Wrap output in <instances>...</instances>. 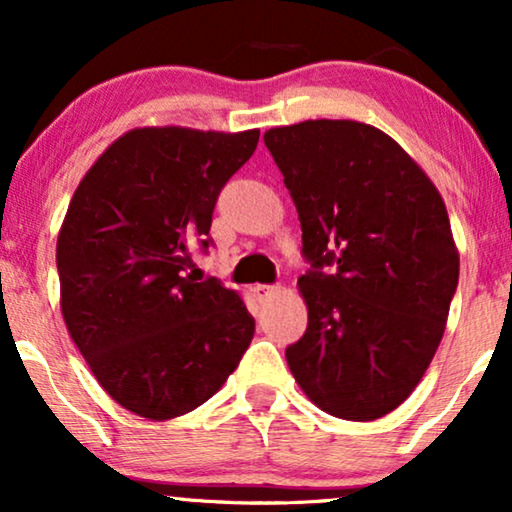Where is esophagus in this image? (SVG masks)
Here are the masks:
<instances>
[{
  "label": "esophagus",
  "instance_id": "obj_1",
  "mask_svg": "<svg viewBox=\"0 0 512 512\" xmlns=\"http://www.w3.org/2000/svg\"><path fill=\"white\" fill-rule=\"evenodd\" d=\"M251 292H254L258 301H266L268 296H273L277 292V287H273V285H254V287H251Z\"/></svg>",
  "mask_w": 512,
  "mask_h": 512
}]
</instances>
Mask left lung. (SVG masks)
<instances>
[{
  "label": "left lung",
  "mask_w": 512,
  "mask_h": 512,
  "mask_svg": "<svg viewBox=\"0 0 512 512\" xmlns=\"http://www.w3.org/2000/svg\"><path fill=\"white\" fill-rule=\"evenodd\" d=\"M263 142L311 263L299 277L308 327L287 346L289 370L334 418H382L418 387L444 337L460 266L444 199L372 125L323 118Z\"/></svg>",
  "instance_id": "left-lung-1"
}]
</instances>
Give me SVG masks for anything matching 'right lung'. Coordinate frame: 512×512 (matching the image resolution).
Returning a JSON list of instances; mask_svg holds the SVG:
<instances>
[{
  "label": "right lung",
  "instance_id": "obj_1",
  "mask_svg": "<svg viewBox=\"0 0 512 512\" xmlns=\"http://www.w3.org/2000/svg\"><path fill=\"white\" fill-rule=\"evenodd\" d=\"M258 130L137 128L75 189L56 268L68 334L106 394L149 420L185 415L235 372L254 337L242 296L189 275L225 182Z\"/></svg>",
  "mask_w": 512,
  "mask_h": 512
}]
</instances>
